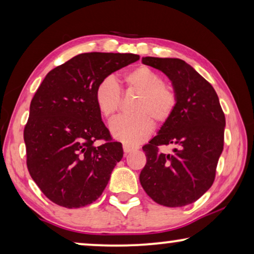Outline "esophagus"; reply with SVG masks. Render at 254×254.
Segmentation results:
<instances>
[{
    "label": "esophagus",
    "instance_id": "34e87169",
    "mask_svg": "<svg viewBox=\"0 0 254 254\" xmlns=\"http://www.w3.org/2000/svg\"><path fill=\"white\" fill-rule=\"evenodd\" d=\"M123 148H124V152H125V155L129 154L130 151H133V150H135V149H136V148H135V147H131V145L127 144V143H124Z\"/></svg>",
    "mask_w": 254,
    "mask_h": 254
}]
</instances>
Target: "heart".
<instances>
[{
  "label": "heart",
  "instance_id": "heart-1",
  "mask_svg": "<svg viewBox=\"0 0 254 254\" xmlns=\"http://www.w3.org/2000/svg\"><path fill=\"white\" fill-rule=\"evenodd\" d=\"M128 90L138 93L131 106L130 116H123L111 125V133L117 140L136 144L145 140L152 130V121L163 124L175 112L177 95L171 86L163 83V77L154 69L140 65L124 75ZM97 106L107 120H112L121 107V93L112 77L102 79L96 86Z\"/></svg>",
  "mask_w": 254,
  "mask_h": 254
}]
</instances>
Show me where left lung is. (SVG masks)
Returning <instances> with one entry per match:
<instances>
[{"mask_svg":"<svg viewBox=\"0 0 254 254\" xmlns=\"http://www.w3.org/2000/svg\"><path fill=\"white\" fill-rule=\"evenodd\" d=\"M142 64L168 76L177 95L175 112L143 147L147 163L140 183L165 207L193 203L213 185L223 151L225 117L217 93L192 65L175 58H142ZM175 145L171 154L158 145Z\"/></svg>","mask_w":254,"mask_h":254,"instance_id":"obj_1","label":"left lung"}]
</instances>
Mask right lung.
Masks as SVG:
<instances>
[{"label": "right lung", "mask_w": 254, "mask_h": 254, "mask_svg": "<svg viewBox=\"0 0 254 254\" xmlns=\"http://www.w3.org/2000/svg\"><path fill=\"white\" fill-rule=\"evenodd\" d=\"M130 53H83L46 75L31 100L24 129L27 169L59 206L81 208L102 195L124 150L111 141L95 100L96 86L137 61ZM104 138V145L96 146Z\"/></svg>", "instance_id": "1"}]
</instances>
